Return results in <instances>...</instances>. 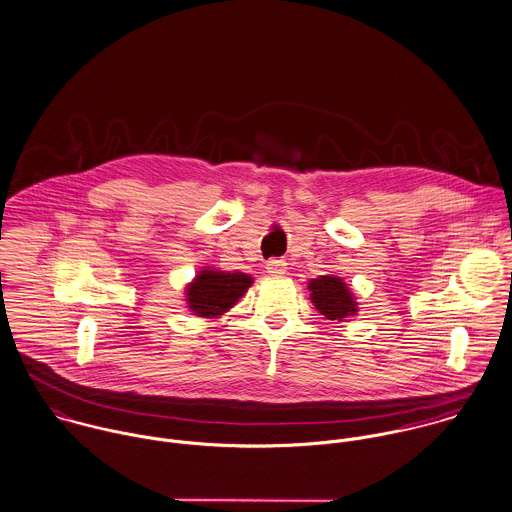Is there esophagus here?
Returning <instances> with one entry per match:
<instances>
[{
    "label": "esophagus",
    "instance_id": "1",
    "mask_svg": "<svg viewBox=\"0 0 512 512\" xmlns=\"http://www.w3.org/2000/svg\"><path fill=\"white\" fill-rule=\"evenodd\" d=\"M265 269L271 277H283L287 273V263L281 259H271V261H267Z\"/></svg>",
    "mask_w": 512,
    "mask_h": 512
}]
</instances>
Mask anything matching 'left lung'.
Returning a JSON list of instances; mask_svg holds the SVG:
<instances>
[{
	"mask_svg": "<svg viewBox=\"0 0 512 512\" xmlns=\"http://www.w3.org/2000/svg\"><path fill=\"white\" fill-rule=\"evenodd\" d=\"M310 301L328 320L346 322L358 314V303L350 287L336 275H320L308 281Z\"/></svg>",
	"mask_w": 512,
	"mask_h": 512,
	"instance_id": "8db88e82",
	"label": "left lung"
}]
</instances>
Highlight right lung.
Returning a JSON list of instances; mask_svg holds the SVG:
<instances>
[{"mask_svg": "<svg viewBox=\"0 0 512 512\" xmlns=\"http://www.w3.org/2000/svg\"><path fill=\"white\" fill-rule=\"evenodd\" d=\"M253 285V277L247 273H227L219 269L204 267L196 277L186 285V303L188 308L200 318H219Z\"/></svg>", "mask_w": 512, "mask_h": 512, "instance_id": "add662e5", "label": "right lung"}]
</instances>
